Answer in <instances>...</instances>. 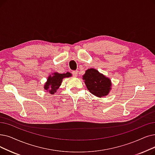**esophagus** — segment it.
Here are the masks:
<instances>
[{
	"label": "esophagus",
	"mask_w": 155,
	"mask_h": 155,
	"mask_svg": "<svg viewBox=\"0 0 155 155\" xmlns=\"http://www.w3.org/2000/svg\"><path fill=\"white\" fill-rule=\"evenodd\" d=\"M72 74H73V75L74 76V77H77V75H78V71L77 70H76V71H73V72H72Z\"/></svg>",
	"instance_id": "1"
}]
</instances>
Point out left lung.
<instances>
[{
    "label": "left lung",
    "instance_id": "8db88e82",
    "mask_svg": "<svg viewBox=\"0 0 155 155\" xmlns=\"http://www.w3.org/2000/svg\"><path fill=\"white\" fill-rule=\"evenodd\" d=\"M83 80L87 89L98 97L107 96L111 89L110 79L94 68L87 70Z\"/></svg>",
    "mask_w": 155,
    "mask_h": 155
}]
</instances>
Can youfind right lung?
Wrapping results in <instances>:
<instances>
[{
    "label": "right lung",
    "instance_id": "add662e5",
    "mask_svg": "<svg viewBox=\"0 0 155 155\" xmlns=\"http://www.w3.org/2000/svg\"><path fill=\"white\" fill-rule=\"evenodd\" d=\"M70 77H71V74L69 72L66 73H59L58 72L53 73L52 75H50L48 77L47 82H45L44 87V89L49 92L52 95L54 94L61 85L63 79Z\"/></svg>",
    "mask_w": 155,
    "mask_h": 155
}]
</instances>
